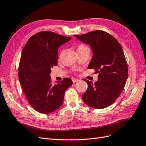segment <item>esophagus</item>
Listing matches in <instances>:
<instances>
[{"label": "esophagus", "instance_id": "esophagus-1", "mask_svg": "<svg viewBox=\"0 0 146 146\" xmlns=\"http://www.w3.org/2000/svg\"><path fill=\"white\" fill-rule=\"evenodd\" d=\"M78 81H79L78 79L75 78H72V82H73V83H74L77 82H78Z\"/></svg>", "mask_w": 146, "mask_h": 146}]
</instances>
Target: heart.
Here are the masks:
<instances>
[{
  "instance_id": "1",
  "label": "heart",
  "mask_w": 146,
  "mask_h": 146,
  "mask_svg": "<svg viewBox=\"0 0 146 146\" xmlns=\"http://www.w3.org/2000/svg\"><path fill=\"white\" fill-rule=\"evenodd\" d=\"M85 48H86V46H85L84 45H79L78 46V48H77V50H79V49H81Z\"/></svg>"
}]
</instances>
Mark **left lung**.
<instances>
[{"instance_id":"8db88e82","label":"left lung","mask_w":146,"mask_h":146,"mask_svg":"<svg viewBox=\"0 0 146 146\" xmlns=\"http://www.w3.org/2000/svg\"><path fill=\"white\" fill-rule=\"evenodd\" d=\"M74 36L91 46L93 57L88 68L98 73L94 83L83 79L88 85L82 95L83 102L96 109L110 106L122 93L128 76L122 46L114 37L100 30Z\"/></svg>"}]
</instances>
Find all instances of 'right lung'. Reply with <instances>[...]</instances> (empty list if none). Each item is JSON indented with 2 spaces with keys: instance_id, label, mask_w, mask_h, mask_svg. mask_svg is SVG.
<instances>
[{
  "instance_id": "add662e5",
  "label": "right lung",
  "mask_w": 146,
  "mask_h": 146,
  "mask_svg": "<svg viewBox=\"0 0 146 146\" xmlns=\"http://www.w3.org/2000/svg\"><path fill=\"white\" fill-rule=\"evenodd\" d=\"M65 37L51 31H41L31 37L21 53L19 80L27 101L39 113L48 114L63 104L66 90L72 85L69 78L52 85L51 68L58 64V50L69 41Z\"/></svg>"
}]
</instances>
